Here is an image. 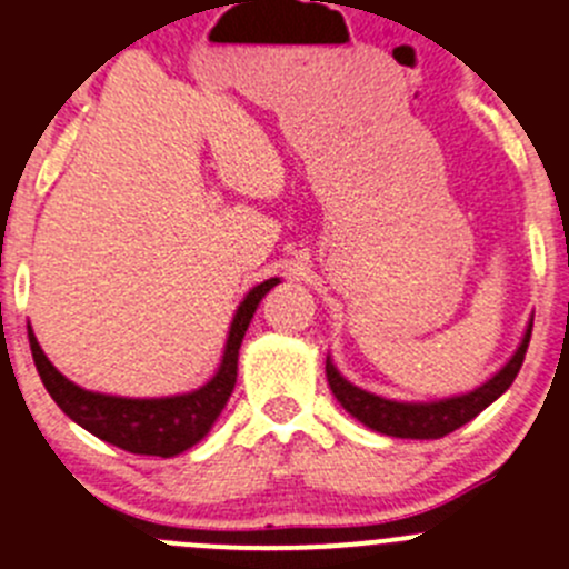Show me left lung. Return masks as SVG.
I'll use <instances>...</instances> for the list:
<instances>
[{"mask_svg":"<svg viewBox=\"0 0 569 569\" xmlns=\"http://www.w3.org/2000/svg\"><path fill=\"white\" fill-rule=\"evenodd\" d=\"M530 331H533V320L528 322V331H525L522 345L517 348V353H513V357L508 359L506 368L493 376V379H488L486 385L477 387V390L471 392H463V396L440 398V401H427V405L390 401V398L373 396V392L362 390V387L350 385V381L342 379L339 370L333 368L331 357L326 359V376L339 405H342L350 416L357 418V421H362L365 427L376 429V432L381 435H390V438L435 440L455 432V429H460L463 423H469L471 418L480 416L491 401H497V398L513 385V379H517L519 368H522L525 362V353H528Z\"/></svg>","mask_w":569,"mask_h":569,"instance_id":"left-lung-1","label":"left lung"}]
</instances>
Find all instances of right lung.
I'll return each mask as SVG.
<instances>
[{
  "instance_id": "add662e5",
  "label": "right lung",
  "mask_w": 569,
  "mask_h": 569,
  "mask_svg": "<svg viewBox=\"0 0 569 569\" xmlns=\"http://www.w3.org/2000/svg\"><path fill=\"white\" fill-rule=\"evenodd\" d=\"M278 283V278L263 280V283L254 286L243 297L236 317H232L230 337H227L224 357H221L219 370H216V376L204 387H199L193 392H184V396L120 398L83 390V387L72 385L67 376H61L52 368V362L44 357V350H41L39 339H36V333L28 326L36 370H39L52 401L72 421L81 423L87 432H92L94 438L106 440V443L117 446V449H126L131 455L173 458V455L184 452L193 443H199L210 432V427L221 416V410H224L227 398L232 396V387H236L238 350H241L249 320H252L254 309L263 300V295Z\"/></svg>"
}]
</instances>
